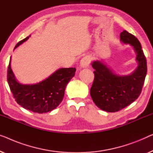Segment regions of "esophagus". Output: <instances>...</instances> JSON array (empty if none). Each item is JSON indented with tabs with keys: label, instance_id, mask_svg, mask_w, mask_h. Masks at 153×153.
Listing matches in <instances>:
<instances>
[{
	"label": "esophagus",
	"instance_id": "1",
	"mask_svg": "<svg viewBox=\"0 0 153 153\" xmlns=\"http://www.w3.org/2000/svg\"><path fill=\"white\" fill-rule=\"evenodd\" d=\"M90 63V60L88 57H84L83 58H82L80 61V67L82 68H86L87 67L88 65H89Z\"/></svg>",
	"mask_w": 153,
	"mask_h": 153
}]
</instances>
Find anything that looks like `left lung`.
<instances>
[{"mask_svg": "<svg viewBox=\"0 0 153 153\" xmlns=\"http://www.w3.org/2000/svg\"><path fill=\"white\" fill-rule=\"evenodd\" d=\"M120 40L133 46L137 54L139 65L133 74L119 76L101 62L92 63L95 76L90 90L91 98L98 108L107 112L119 111L137 99L147 73L146 58L137 38L124 30L120 33Z\"/></svg>", "mask_w": 153, "mask_h": 153, "instance_id": "8db88e82", "label": "left lung"}]
</instances>
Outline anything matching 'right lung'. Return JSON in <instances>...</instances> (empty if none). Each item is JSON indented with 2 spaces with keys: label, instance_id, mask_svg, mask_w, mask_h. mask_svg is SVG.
Instances as JSON below:
<instances>
[{
  "label": "right lung",
  "instance_id": "obj_1",
  "mask_svg": "<svg viewBox=\"0 0 153 153\" xmlns=\"http://www.w3.org/2000/svg\"><path fill=\"white\" fill-rule=\"evenodd\" d=\"M29 36L18 42L15 48L26 41ZM10 61L7 69V82L13 97L24 108L38 113L49 112L61 103L66 86L76 71V68H62L39 83L21 84L15 78Z\"/></svg>",
  "mask_w": 153,
  "mask_h": 153
}]
</instances>
